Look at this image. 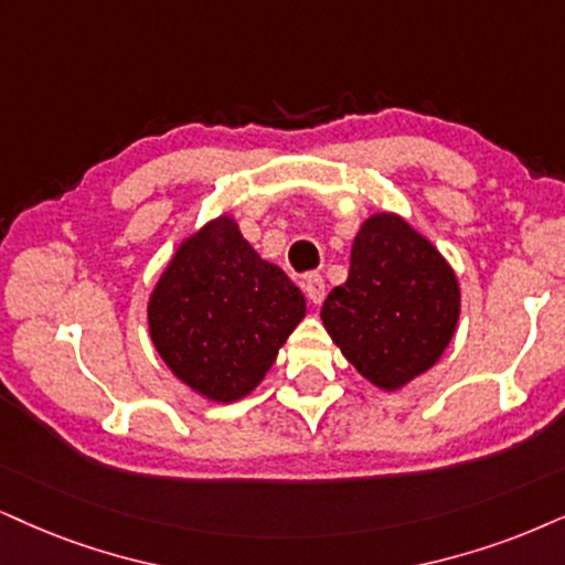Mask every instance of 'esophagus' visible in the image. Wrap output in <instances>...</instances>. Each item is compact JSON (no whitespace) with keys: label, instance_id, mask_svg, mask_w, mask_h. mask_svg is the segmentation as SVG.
I'll return each instance as SVG.
<instances>
[{"label":"esophagus","instance_id":"esophagus-1","mask_svg":"<svg viewBox=\"0 0 565 565\" xmlns=\"http://www.w3.org/2000/svg\"><path fill=\"white\" fill-rule=\"evenodd\" d=\"M302 289L312 305H320L326 299V281L320 274H307L302 278Z\"/></svg>","mask_w":565,"mask_h":565}]
</instances>
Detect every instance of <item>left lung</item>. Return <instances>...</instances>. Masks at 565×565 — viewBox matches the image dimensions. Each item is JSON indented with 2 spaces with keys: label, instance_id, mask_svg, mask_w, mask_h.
<instances>
[{
  "label": "left lung",
  "instance_id": "8db88e82",
  "mask_svg": "<svg viewBox=\"0 0 565 565\" xmlns=\"http://www.w3.org/2000/svg\"><path fill=\"white\" fill-rule=\"evenodd\" d=\"M459 312L451 263L404 216L377 211L362 221L347 281L326 297L320 318L349 365L394 394L440 360Z\"/></svg>",
  "mask_w": 565,
  "mask_h": 565
}]
</instances>
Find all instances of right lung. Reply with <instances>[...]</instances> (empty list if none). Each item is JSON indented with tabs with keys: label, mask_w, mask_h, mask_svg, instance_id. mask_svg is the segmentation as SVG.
<instances>
[{
	"label": "right lung",
	"mask_w": 565,
	"mask_h": 565,
	"mask_svg": "<svg viewBox=\"0 0 565 565\" xmlns=\"http://www.w3.org/2000/svg\"><path fill=\"white\" fill-rule=\"evenodd\" d=\"M291 278L263 260L232 213L174 249L148 297V333L177 381L213 404L253 394L305 318Z\"/></svg>",
	"instance_id": "1"
}]
</instances>
